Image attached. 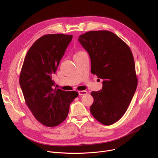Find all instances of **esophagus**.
Returning a JSON list of instances; mask_svg holds the SVG:
<instances>
[{
    "mask_svg": "<svg viewBox=\"0 0 158 158\" xmlns=\"http://www.w3.org/2000/svg\"><path fill=\"white\" fill-rule=\"evenodd\" d=\"M78 93H79V95H85L88 94L86 91H85V90L84 91H79Z\"/></svg>",
    "mask_w": 158,
    "mask_h": 158,
    "instance_id": "esophagus-1",
    "label": "esophagus"
}]
</instances>
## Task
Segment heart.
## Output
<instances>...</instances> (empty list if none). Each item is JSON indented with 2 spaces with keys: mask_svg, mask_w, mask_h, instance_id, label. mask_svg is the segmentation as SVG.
Listing matches in <instances>:
<instances>
[{
  "mask_svg": "<svg viewBox=\"0 0 158 158\" xmlns=\"http://www.w3.org/2000/svg\"><path fill=\"white\" fill-rule=\"evenodd\" d=\"M84 53H85V52H84L83 51H79V52H77V53L75 54V55L73 56V57H76V56H80V55H81V54H84Z\"/></svg>",
  "mask_w": 158,
  "mask_h": 158,
  "instance_id": "1",
  "label": "heart"
}]
</instances>
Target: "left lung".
Listing matches in <instances>:
<instances>
[{
	"label": "left lung",
	"instance_id": "8db88e82",
	"mask_svg": "<svg viewBox=\"0 0 158 158\" xmlns=\"http://www.w3.org/2000/svg\"><path fill=\"white\" fill-rule=\"evenodd\" d=\"M89 54L91 72L102 79V88L91 95L90 112L99 122L110 126L126 113L136 92L138 79L129 47L113 32L92 31L79 36Z\"/></svg>",
	"mask_w": 158,
	"mask_h": 158
}]
</instances>
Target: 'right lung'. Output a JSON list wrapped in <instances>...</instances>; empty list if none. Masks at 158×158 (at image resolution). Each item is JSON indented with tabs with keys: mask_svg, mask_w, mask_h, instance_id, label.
Masks as SVG:
<instances>
[{
	"mask_svg": "<svg viewBox=\"0 0 158 158\" xmlns=\"http://www.w3.org/2000/svg\"><path fill=\"white\" fill-rule=\"evenodd\" d=\"M73 36L46 35L28 51L20 75L25 101L35 118L43 125L54 127L63 122L71 102L79 94L54 88L53 76Z\"/></svg>",
	"mask_w": 158,
	"mask_h": 158,
	"instance_id": "obj_1",
	"label": "right lung"
}]
</instances>
